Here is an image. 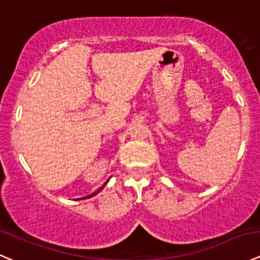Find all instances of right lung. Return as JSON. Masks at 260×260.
<instances>
[{"instance_id": "obj_1", "label": "right lung", "mask_w": 260, "mask_h": 260, "mask_svg": "<svg viewBox=\"0 0 260 260\" xmlns=\"http://www.w3.org/2000/svg\"><path fill=\"white\" fill-rule=\"evenodd\" d=\"M105 184H106V183H105ZM101 189H102V187H101V188L99 189V191H97V193H99V192L101 191ZM94 194H96V193H92V194H89V196H87V197H83V199H91V197H92V196H94Z\"/></svg>"}]
</instances>
